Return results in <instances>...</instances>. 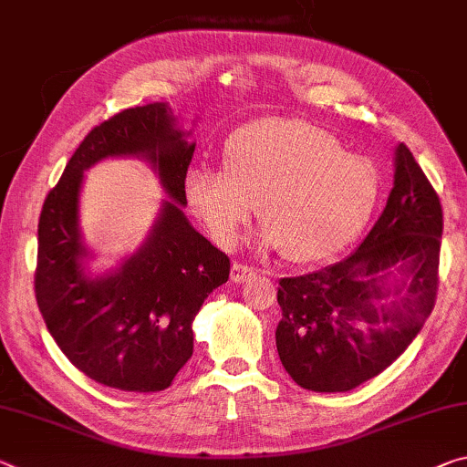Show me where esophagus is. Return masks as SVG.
<instances>
[{"mask_svg": "<svg viewBox=\"0 0 467 467\" xmlns=\"http://www.w3.org/2000/svg\"><path fill=\"white\" fill-rule=\"evenodd\" d=\"M254 268H251V265H247V264H241V262H234L233 264V272H231V278H233V283H236V285H241V283H247L249 278H254Z\"/></svg>", "mask_w": 467, "mask_h": 467, "instance_id": "34e87169", "label": "esophagus"}]
</instances>
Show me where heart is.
Here are the masks:
<instances>
[{
    "label": "heart",
    "mask_w": 467,
    "mask_h": 467,
    "mask_svg": "<svg viewBox=\"0 0 467 467\" xmlns=\"http://www.w3.org/2000/svg\"><path fill=\"white\" fill-rule=\"evenodd\" d=\"M222 170H189L191 210L213 241L233 247L257 205L265 245L291 262L335 257L364 231L380 193L368 155L343 151L328 130L295 118H260L236 129Z\"/></svg>",
    "instance_id": "b5f03b06"
}]
</instances>
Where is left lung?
<instances>
[{
  "label": "left lung",
  "mask_w": 467,
  "mask_h": 467,
  "mask_svg": "<svg viewBox=\"0 0 467 467\" xmlns=\"http://www.w3.org/2000/svg\"><path fill=\"white\" fill-rule=\"evenodd\" d=\"M441 234V199L401 143L393 191L358 251L320 272L280 278L276 349L288 376L316 393H345L393 364L434 307ZM395 269L406 278L390 289ZM390 292L398 297L387 302Z\"/></svg>",
  "instance_id": "left-lung-1"
}]
</instances>
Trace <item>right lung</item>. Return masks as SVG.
<instances>
[{
	"label": "right lung",
	"instance_id": "obj_1",
	"mask_svg": "<svg viewBox=\"0 0 467 467\" xmlns=\"http://www.w3.org/2000/svg\"><path fill=\"white\" fill-rule=\"evenodd\" d=\"M195 145L174 129L164 103L122 109L88 130L49 191L39 216L35 297L49 335L74 368L103 387L155 393L193 355L203 299L224 285L231 260L189 224L184 179ZM112 154H145L175 199L146 247L123 268L88 281L78 262V189L82 170Z\"/></svg>",
	"mask_w": 467,
	"mask_h": 467
}]
</instances>
